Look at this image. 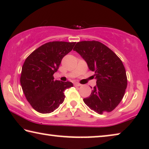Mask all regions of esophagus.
<instances>
[{
	"instance_id": "1",
	"label": "esophagus",
	"mask_w": 149,
	"mask_h": 149,
	"mask_svg": "<svg viewBox=\"0 0 149 149\" xmlns=\"http://www.w3.org/2000/svg\"><path fill=\"white\" fill-rule=\"evenodd\" d=\"M74 85H76V86H78V87H79V86H81V84H80V83H74Z\"/></svg>"
}]
</instances>
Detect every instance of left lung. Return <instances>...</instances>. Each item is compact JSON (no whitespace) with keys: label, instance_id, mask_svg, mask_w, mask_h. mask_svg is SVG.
<instances>
[{"label":"left lung","instance_id":"left-lung-1","mask_svg":"<svg viewBox=\"0 0 149 149\" xmlns=\"http://www.w3.org/2000/svg\"><path fill=\"white\" fill-rule=\"evenodd\" d=\"M73 50L81 55L89 69L95 72L96 85L83 99L89 109L102 115L113 111L121 102L127 79L123 62L107 46L96 40L78 42Z\"/></svg>","mask_w":149,"mask_h":149}]
</instances>
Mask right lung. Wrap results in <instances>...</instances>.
Wrapping results in <instances>:
<instances>
[{
    "label": "right lung",
    "mask_w": 149,
    "mask_h": 149,
    "mask_svg": "<svg viewBox=\"0 0 149 149\" xmlns=\"http://www.w3.org/2000/svg\"><path fill=\"white\" fill-rule=\"evenodd\" d=\"M76 42H49L26 59L22 69L20 83L26 98L38 113L54 112L64 100V91L73 86L71 82L55 81L62 58L70 52Z\"/></svg>",
    "instance_id": "add662e5"
}]
</instances>
